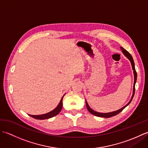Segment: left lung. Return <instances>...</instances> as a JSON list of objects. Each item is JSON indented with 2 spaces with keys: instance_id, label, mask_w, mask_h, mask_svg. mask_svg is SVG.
Here are the masks:
<instances>
[{
  "instance_id": "left-lung-1",
  "label": "left lung",
  "mask_w": 148,
  "mask_h": 148,
  "mask_svg": "<svg viewBox=\"0 0 148 148\" xmlns=\"http://www.w3.org/2000/svg\"><path fill=\"white\" fill-rule=\"evenodd\" d=\"M120 49L122 51V53H123V55L126 56V57L129 60L130 63H131V65H132V70L134 71V87H133V93H132V95L131 97V99L130 100V101L128 102V103H127L126 105L125 106L123 107L121 109H119L117 111H113V112H106V113H103V112H97L95 111H94L92 108H90L89 106L88 103L87 101L86 100V108L88 110V111L91 113V114H92L93 115H95L96 116H98V117H102V118H110V117H112V116H114L117 115L118 114H119V112H121L127 106H128L130 104V103L131 102L132 100L133 97L134 96V94H135V85H136V81H137V72L136 71V69H135V64H134V59L132 58V56L129 53H128L127 50H125L123 47H120Z\"/></svg>"
}]
</instances>
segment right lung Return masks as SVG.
Returning a JSON list of instances; mask_svg holds the SVG:
<instances>
[{
	"instance_id": "right-lung-1",
	"label": "right lung",
	"mask_w": 148,
	"mask_h": 148,
	"mask_svg": "<svg viewBox=\"0 0 148 148\" xmlns=\"http://www.w3.org/2000/svg\"><path fill=\"white\" fill-rule=\"evenodd\" d=\"M64 95H65V94H64ZM64 95L62 97L60 101L58 106L56 107V108L52 110L51 111L47 112V113H46V114H39V115L29 114V115L30 116H31V117H32V118L37 119H46L53 118V116H55L56 115H57L58 113L61 111V109L62 108V106H63L62 100H63V98H64Z\"/></svg>"
}]
</instances>
